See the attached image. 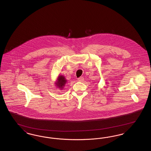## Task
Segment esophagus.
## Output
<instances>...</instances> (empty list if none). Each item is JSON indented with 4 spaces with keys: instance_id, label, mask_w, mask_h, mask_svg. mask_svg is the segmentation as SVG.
<instances>
[{
    "instance_id": "esophagus-1",
    "label": "esophagus",
    "mask_w": 151,
    "mask_h": 151,
    "mask_svg": "<svg viewBox=\"0 0 151 151\" xmlns=\"http://www.w3.org/2000/svg\"><path fill=\"white\" fill-rule=\"evenodd\" d=\"M84 78L83 77H80L78 79V80L79 81H80V82H82V81H84Z\"/></svg>"
}]
</instances>
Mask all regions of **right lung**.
Segmentation results:
<instances>
[{"mask_svg": "<svg viewBox=\"0 0 151 151\" xmlns=\"http://www.w3.org/2000/svg\"><path fill=\"white\" fill-rule=\"evenodd\" d=\"M67 83V80L65 78V76L63 75H59L57 77V79L56 81L55 82V86H57V88L62 90L64 88V86H65V84Z\"/></svg>", "mask_w": 151, "mask_h": 151, "instance_id": "obj_1", "label": "right lung"}]
</instances>
